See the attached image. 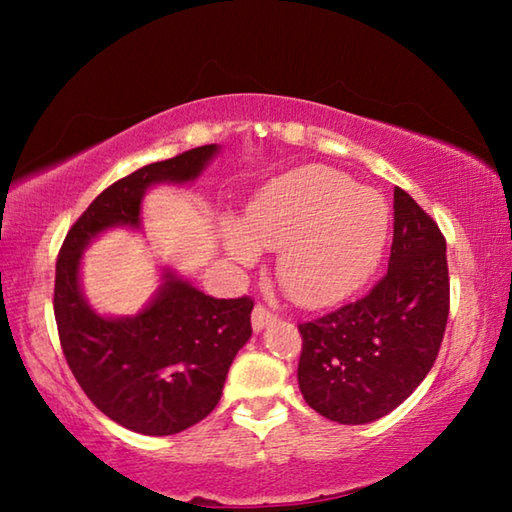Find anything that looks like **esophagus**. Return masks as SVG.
Instances as JSON below:
<instances>
[{
    "mask_svg": "<svg viewBox=\"0 0 512 512\" xmlns=\"http://www.w3.org/2000/svg\"><path fill=\"white\" fill-rule=\"evenodd\" d=\"M275 320H277V316L273 314L271 309H266L264 305H257L253 309V329H255V332H259V329H264L266 325L275 323Z\"/></svg>",
    "mask_w": 512,
    "mask_h": 512,
    "instance_id": "obj_1",
    "label": "esophagus"
}]
</instances>
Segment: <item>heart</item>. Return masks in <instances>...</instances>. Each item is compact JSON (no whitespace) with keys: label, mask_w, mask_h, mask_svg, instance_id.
I'll use <instances>...</instances> for the list:
<instances>
[{"label":"heart","mask_w":512,"mask_h":512,"mask_svg":"<svg viewBox=\"0 0 512 512\" xmlns=\"http://www.w3.org/2000/svg\"><path fill=\"white\" fill-rule=\"evenodd\" d=\"M388 207L377 192L325 167L273 180L248 205L244 225H225V248L255 262L257 248L280 250L277 280L300 305H327L352 293L377 266Z\"/></svg>","instance_id":"obj_1"}]
</instances>
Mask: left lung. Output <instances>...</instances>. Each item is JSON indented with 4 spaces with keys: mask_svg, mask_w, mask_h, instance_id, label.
Segmentation results:
<instances>
[{
    "mask_svg": "<svg viewBox=\"0 0 512 512\" xmlns=\"http://www.w3.org/2000/svg\"><path fill=\"white\" fill-rule=\"evenodd\" d=\"M445 237L404 192H393L388 271L366 296L300 323L298 384L327 420L384 418L427 377L449 316Z\"/></svg>",
    "mask_w": 512,
    "mask_h": 512,
    "instance_id": "left-lung-1",
    "label": "left lung"
}]
</instances>
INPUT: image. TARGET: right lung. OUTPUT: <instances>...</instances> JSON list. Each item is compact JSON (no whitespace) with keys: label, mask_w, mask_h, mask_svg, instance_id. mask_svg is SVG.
Listing matches in <instances>:
<instances>
[{"label":"right lung","mask_w":512,"mask_h":512,"mask_svg":"<svg viewBox=\"0 0 512 512\" xmlns=\"http://www.w3.org/2000/svg\"><path fill=\"white\" fill-rule=\"evenodd\" d=\"M216 151V144L198 146L112 183L69 228L58 253L54 314L67 366L101 413L144 436H171L214 411L232 359L253 334L255 302L216 300L164 273L158 296L140 314L103 318L81 293V255L112 225L137 228L146 189L194 180Z\"/></svg>","instance_id":"1"}]
</instances>
